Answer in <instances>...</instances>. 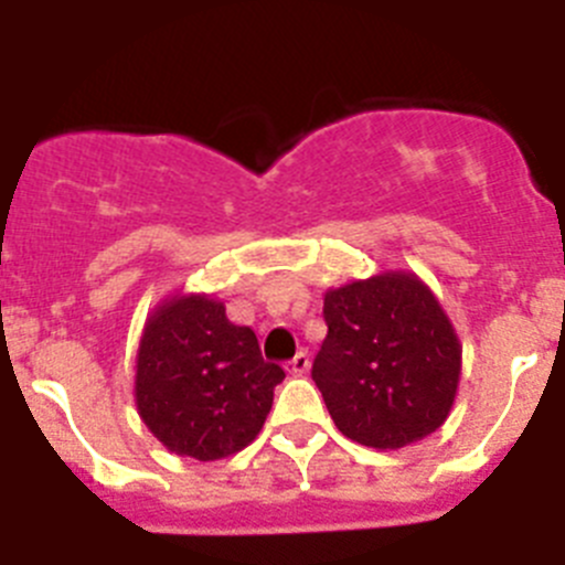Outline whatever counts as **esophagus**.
<instances>
[{
    "label": "esophagus",
    "instance_id": "34e87169",
    "mask_svg": "<svg viewBox=\"0 0 565 565\" xmlns=\"http://www.w3.org/2000/svg\"><path fill=\"white\" fill-rule=\"evenodd\" d=\"M288 371H291L294 376H302V373L311 371V356H308V351H299L297 356L288 362Z\"/></svg>",
    "mask_w": 565,
    "mask_h": 565
}]
</instances>
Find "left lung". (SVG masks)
<instances>
[{
	"mask_svg": "<svg viewBox=\"0 0 565 565\" xmlns=\"http://www.w3.org/2000/svg\"><path fill=\"white\" fill-rule=\"evenodd\" d=\"M328 337L313 382L342 436L402 450L447 422L461 342L436 294L413 271H382L326 291Z\"/></svg>",
	"mask_w": 565,
	"mask_h": 565,
	"instance_id": "left-lung-1",
	"label": "left lung"
}]
</instances>
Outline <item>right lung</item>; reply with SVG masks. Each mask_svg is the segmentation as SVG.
Segmentation results:
<instances>
[{"mask_svg":"<svg viewBox=\"0 0 565 565\" xmlns=\"http://www.w3.org/2000/svg\"><path fill=\"white\" fill-rule=\"evenodd\" d=\"M286 379L209 294H174L147 317L135 356L138 416L174 456L217 461L254 441Z\"/></svg>","mask_w":565,"mask_h":565,"instance_id":"add662e5","label":"right lung"}]
</instances>
